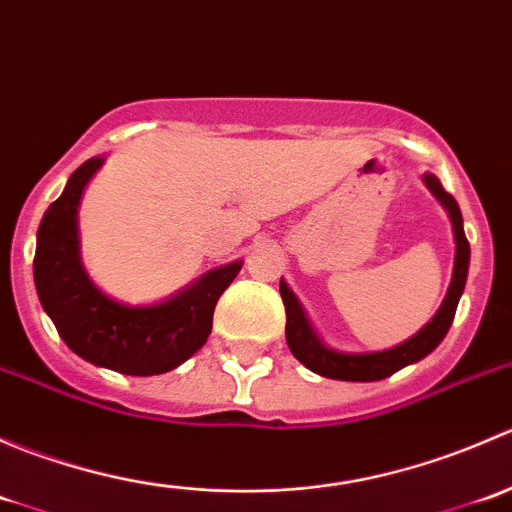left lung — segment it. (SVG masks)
Wrapping results in <instances>:
<instances>
[{"instance_id":"left-lung-1","label":"left lung","mask_w":512,"mask_h":512,"mask_svg":"<svg viewBox=\"0 0 512 512\" xmlns=\"http://www.w3.org/2000/svg\"><path fill=\"white\" fill-rule=\"evenodd\" d=\"M423 183H426V188L436 195L438 203L446 208L453 225V240H456L453 277L441 307H438V312L433 314L431 322H428L426 327L418 329L414 337L406 339L399 347L384 349V352H337V349L327 347V344L319 339L312 322H309L307 312H304V307L299 304L297 294L287 287L285 280H280V294L287 312V347L289 352L294 354V359L302 361V364L307 366L309 371H314V374L337 381H381L386 379V376L394 374V371L404 369V366L409 364H416L423 356L431 354L433 349L443 342L448 329H451L453 317H456L458 299H461L463 287H466L468 265H471V245H468L466 232H463V215L458 203L453 200V195H448L446 190H443L441 180L433 173H423Z\"/></svg>"}]
</instances>
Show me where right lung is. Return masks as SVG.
Returning <instances> with one entry per match:
<instances>
[{
    "label": "right lung",
    "mask_w": 512,
    "mask_h": 512,
    "mask_svg": "<svg viewBox=\"0 0 512 512\" xmlns=\"http://www.w3.org/2000/svg\"><path fill=\"white\" fill-rule=\"evenodd\" d=\"M106 158L86 160L49 205L36 232L34 285L66 347L94 366L128 376H156L190 359L210 337L220 294L242 260L205 272L156 304H126L94 285L81 262L79 205Z\"/></svg>",
    "instance_id": "obj_1"
}]
</instances>
